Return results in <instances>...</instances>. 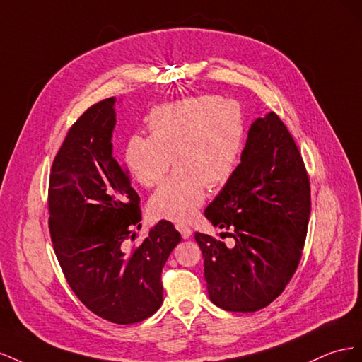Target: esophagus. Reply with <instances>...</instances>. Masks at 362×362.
Masks as SVG:
<instances>
[{
    "label": "esophagus",
    "mask_w": 362,
    "mask_h": 362,
    "mask_svg": "<svg viewBox=\"0 0 362 362\" xmlns=\"http://www.w3.org/2000/svg\"><path fill=\"white\" fill-rule=\"evenodd\" d=\"M175 229H177L179 232H180V235H182V238L183 240H188L189 236L192 235V230H191V227H188L187 224H182V223H179V224H175Z\"/></svg>",
    "instance_id": "1"
}]
</instances>
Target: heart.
I'll use <instances>...</instances> for the list:
<instances>
[{
  "label": "heart",
  "instance_id": "b5f03b06",
  "mask_svg": "<svg viewBox=\"0 0 362 362\" xmlns=\"http://www.w3.org/2000/svg\"><path fill=\"white\" fill-rule=\"evenodd\" d=\"M150 136L127 139L122 162L130 177L146 188L175 170L148 202L160 220L188 221L206 199V187L220 188L238 168L245 121L240 103L202 95L154 107L147 119Z\"/></svg>",
  "mask_w": 362,
  "mask_h": 362
}]
</instances>
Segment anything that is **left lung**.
<instances>
[{
  "mask_svg": "<svg viewBox=\"0 0 362 362\" xmlns=\"http://www.w3.org/2000/svg\"><path fill=\"white\" fill-rule=\"evenodd\" d=\"M309 214V179L293 136L274 112L256 118L233 177L204 211L233 245L194 235L211 302L233 313L270 305L300 261Z\"/></svg>",
  "mask_w": 362,
  "mask_h": 362,
  "instance_id": "1",
  "label": "left lung"
}]
</instances>
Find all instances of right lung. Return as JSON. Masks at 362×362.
I'll use <instances>...</instances> for the list:
<instances>
[{
    "label": "right lung",
    "instance_id": "add662e5",
    "mask_svg": "<svg viewBox=\"0 0 362 362\" xmlns=\"http://www.w3.org/2000/svg\"><path fill=\"white\" fill-rule=\"evenodd\" d=\"M117 98L81 115L62 144L49 174V233L71 290L92 313L117 325L151 317L163 302L162 268L182 241L160 220L136 249L139 195L112 150Z\"/></svg>",
    "mask_w": 362,
    "mask_h": 362
}]
</instances>
